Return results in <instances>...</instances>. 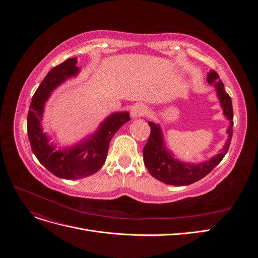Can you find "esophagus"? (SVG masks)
Segmentation results:
<instances>
[{
	"label": "esophagus",
	"mask_w": 258,
	"mask_h": 258,
	"mask_svg": "<svg viewBox=\"0 0 258 258\" xmlns=\"http://www.w3.org/2000/svg\"><path fill=\"white\" fill-rule=\"evenodd\" d=\"M146 113V106L141 103H136L131 106L130 108V114L134 118H138V117H141Z\"/></svg>",
	"instance_id": "obj_1"
}]
</instances>
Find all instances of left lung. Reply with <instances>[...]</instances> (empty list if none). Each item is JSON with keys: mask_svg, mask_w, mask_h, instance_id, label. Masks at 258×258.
<instances>
[{"mask_svg": "<svg viewBox=\"0 0 258 258\" xmlns=\"http://www.w3.org/2000/svg\"><path fill=\"white\" fill-rule=\"evenodd\" d=\"M207 81L209 84L214 85L217 98L220 99L221 106L223 108V113L226 116V118L229 120L227 141H226L223 150H221V153L215 155L214 157L208 161L197 163V165L196 163H186L175 159L173 155L167 150L159 124L148 121V124L151 127V135L143 148L144 165L146 169L150 171L151 175L159 179L162 183L175 186H186L197 182L209 174L222 161L224 156L228 151L233 127L231 99L228 93L225 91L224 84L220 80V76L213 70H211L208 73Z\"/></svg>", "mask_w": 258, "mask_h": 258, "instance_id": "left-lung-1", "label": "left lung"}]
</instances>
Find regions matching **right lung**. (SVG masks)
<instances>
[{"instance_id": "add662e5", "label": "right lung", "mask_w": 258, "mask_h": 258, "mask_svg": "<svg viewBox=\"0 0 258 258\" xmlns=\"http://www.w3.org/2000/svg\"><path fill=\"white\" fill-rule=\"evenodd\" d=\"M76 60H66L45 76L32 97L27 121L30 145L38 161L53 175L66 179L83 178L99 171L105 162L112 138L122 124L130 120L128 112L113 113L101 122L92 136L71 147L56 150L42 129L44 106L59 85L79 74L80 68L76 67Z\"/></svg>"}]
</instances>
